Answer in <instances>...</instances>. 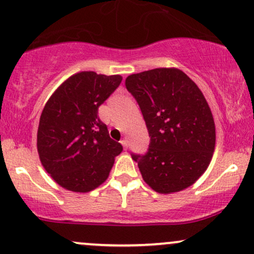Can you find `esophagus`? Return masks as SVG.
Returning <instances> with one entry per match:
<instances>
[{
    "label": "esophagus",
    "instance_id": "obj_1",
    "mask_svg": "<svg viewBox=\"0 0 254 254\" xmlns=\"http://www.w3.org/2000/svg\"><path fill=\"white\" fill-rule=\"evenodd\" d=\"M121 144H122V146H124L125 150H127V148H128V141H127V140L126 139L121 140Z\"/></svg>",
    "mask_w": 254,
    "mask_h": 254
}]
</instances>
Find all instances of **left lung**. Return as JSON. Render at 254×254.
Listing matches in <instances>:
<instances>
[{"label":"left lung","instance_id":"1","mask_svg":"<svg viewBox=\"0 0 254 254\" xmlns=\"http://www.w3.org/2000/svg\"><path fill=\"white\" fill-rule=\"evenodd\" d=\"M150 134L144 156L132 154L147 186L159 193L187 189L204 174L215 150V124L202 91L176 67L126 78Z\"/></svg>","mask_w":254,"mask_h":254}]
</instances>
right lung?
I'll use <instances>...</instances> for the list:
<instances>
[{
    "mask_svg": "<svg viewBox=\"0 0 254 254\" xmlns=\"http://www.w3.org/2000/svg\"><path fill=\"white\" fill-rule=\"evenodd\" d=\"M120 74L82 71L51 95L39 121L37 148L56 183L73 192H89L108 178L120 142L109 136L98 107L120 85Z\"/></svg>",
    "mask_w": 254,
    "mask_h": 254,
    "instance_id": "add662e5",
    "label": "right lung"
}]
</instances>
